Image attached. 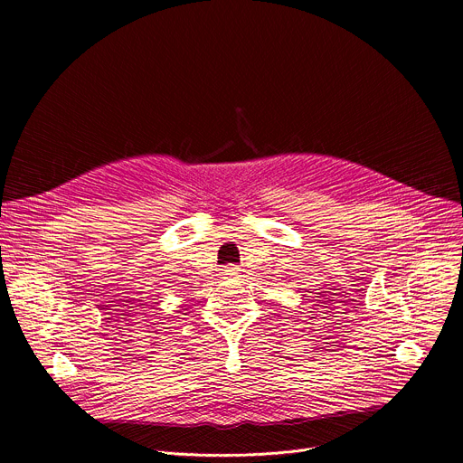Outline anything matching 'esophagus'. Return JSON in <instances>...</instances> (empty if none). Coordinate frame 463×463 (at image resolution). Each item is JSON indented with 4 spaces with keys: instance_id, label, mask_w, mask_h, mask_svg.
Wrapping results in <instances>:
<instances>
[{
    "instance_id": "34e87169",
    "label": "esophagus",
    "mask_w": 463,
    "mask_h": 463,
    "mask_svg": "<svg viewBox=\"0 0 463 463\" xmlns=\"http://www.w3.org/2000/svg\"><path fill=\"white\" fill-rule=\"evenodd\" d=\"M236 271H238V268H234V266H225V268H223V273H225V275H236Z\"/></svg>"
}]
</instances>
